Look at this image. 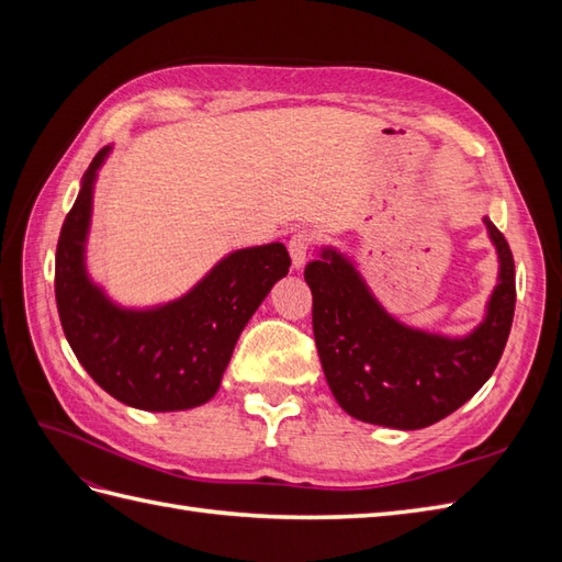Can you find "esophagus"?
I'll return each mask as SVG.
<instances>
[{"instance_id": "34e87169", "label": "esophagus", "mask_w": 562, "mask_h": 562, "mask_svg": "<svg viewBox=\"0 0 562 562\" xmlns=\"http://www.w3.org/2000/svg\"><path fill=\"white\" fill-rule=\"evenodd\" d=\"M312 246H314V234L307 229H300L291 236V241H288V252H291L295 269H300L304 262H307Z\"/></svg>"}]
</instances>
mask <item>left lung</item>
<instances>
[{"label":"left lung","instance_id":"8db88e82","mask_svg":"<svg viewBox=\"0 0 562 562\" xmlns=\"http://www.w3.org/2000/svg\"><path fill=\"white\" fill-rule=\"evenodd\" d=\"M499 279L483 323L467 337L407 328L370 293L335 248L304 267L314 339L335 401L351 417L391 429H424L462 407L495 372L512 333L516 267L504 234L485 217Z\"/></svg>","mask_w":562,"mask_h":562}]
</instances>
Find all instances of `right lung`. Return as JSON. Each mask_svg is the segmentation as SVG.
I'll list each match as a JSON object with an SVG mask.
<instances>
[{
	"mask_svg": "<svg viewBox=\"0 0 562 562\" xmlns=\"http://www.w3.org/2000/svg\"><path fill=\"white\" fill-rule=\"evenodd\" d=\"M112 147L81 178L56 248V304L67 342L110 396L149 413L190 411L215 396L236 339L267 293L288 274L283 244L229 252L190 293L155 310H124L83 262L93 182Z\"/></svg>",
	"mask_w": 562,
	"mask_h": 562,
	"instance_id": "obj_1",
	"label": "right lung"
}]
</instances>
